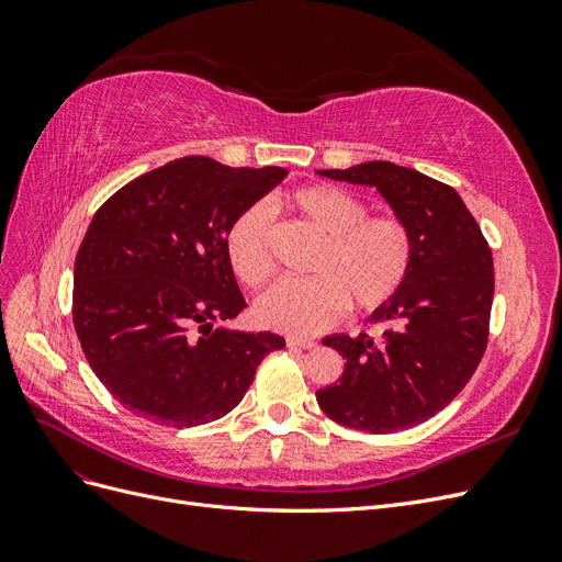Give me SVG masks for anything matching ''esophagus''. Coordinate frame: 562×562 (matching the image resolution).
I'll list each match as a JSON object with an SVG mask.
<instances>
[{
  "instance_id": "esophagus-1",
  "label": "esophagus",
  "mask_w": 562,
  "mask_h": 562,
  "mask_svg": "<svg viewBox=\"0 0 562 562\" xmlns=\"http://www.w3.org/2000/svg\"><path fill=\"white\" fill-rule=\"evenodd\" d=\"M285 345L291 349H314L316 347V342L310 337H288Z\"/></svg>"
}]
</instances>
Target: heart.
Masks as SVG:
<instances>
[{"mask_svg":"<svg viewBox=\"0 0 562 562\" xmlns=\"http://www.w3.org/2000/svg\"><path fill=\"white\" fill-rule=\"evenodd\" d=\"M321 239L310 265L312 281H281L255 304L267 328L312 335L330 328L349 304L375 312L401 291L413 267L415 244L407 225L391 215H368L366 203L333 184H310L281 199ZM225 252L236 279L262 285L274 271L271 225L265 209L250 206L234 217Z\"/></svg>","mask_w":562,"mask_h":562,"instance_id":"obj_1","label":"heart"}]
</instances>
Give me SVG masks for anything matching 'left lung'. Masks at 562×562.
Masks as SVG:
<instances>
[{
  "mask_svg": "<svg viewBox=\"0 0 562 562\" xmlns=\"http://www.w3.org/2000/svg\"><path fill=\"white\" fill-rule=\"evenodd\" d=\"M316 173L375 187L415 244L401 291L368 316L384 330L323 337L347 363L342 378L316 391V401L349 429H411L443 411L483 359L495 295L492 252L462 196L413 168L366 161Z\"/></svg>",
  "mask_w": 562,
  "mask_h": 562,
  "instance_id": "8db88e82",
  "label": "left lung"
}]
</instances>
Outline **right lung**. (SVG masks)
I'll return each instance as SVG.
<instances>
[{
    "label": "right lung",
    "mask_w": 562,
    "mask_h": 562,
    "mask_svg": "<svg viewBox=\"0 0 562 562\" xmlns=\"http://www.w3.org/2000/svg\"><path fill=\"white\" fill-rule=\"evenodd\" d=\"M288 176L184 157L135 178L93 215L75 260L83 356L131 413L199 427L241 403L274 333L227 323L246 300L225 252L234 217Z\"/></svg>",
    "instance_id": "obj_1"
}]
</instances>
